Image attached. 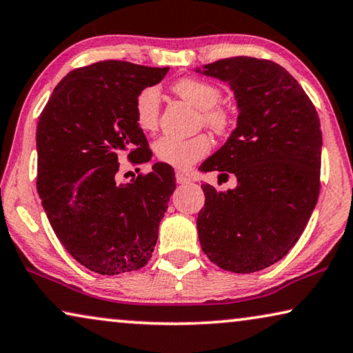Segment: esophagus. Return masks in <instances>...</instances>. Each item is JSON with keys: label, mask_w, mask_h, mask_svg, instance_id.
Instances as JSON below:
<instances>
[{"label": "esophagus", "mask_w": 353, "mask_h": 353, "mask_svg": "<svg viewBox=\"0 0 353 353\" xmlns=\"http://www.w3.org/2000/svg\"><path fill=\"white\" fill-rule=\"evenodd\" d=\"M175 178H176V183H178V185H186V183L192 181V178H191V176L186 175V173L180 172V170H178V172L175 173Z\"/></svg>", "instance_id": "34e87169"}]
</instances>
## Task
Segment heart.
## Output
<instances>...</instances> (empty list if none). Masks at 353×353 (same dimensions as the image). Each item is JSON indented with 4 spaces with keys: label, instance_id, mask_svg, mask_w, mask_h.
<instances>
[{
    "label": "heart",
    "instance_id": "1",
    "mask_svg": "<svg viewBox=\"0 0 353 353\" xmlns=\"http://www.w3.org/2000/svg\"><path fill=\"white\" fill-rule=\"evenodd\" d=\"M173 90L181 99L201 110V122L214 134H226L231 127V114L224 106L218 105L221 92L207 81L183 78L173 84ZM135 121L141 130L152 132L159 124L161 94L156 88L143 89L135 99ZM212 150V141L205 134L191 139H176L164 135L154 143L156 157L164 164L176 168H189L205 157Z\"/></svg>",
    "mask_w": 353,
    "mask_h": 353
}]
</instances>
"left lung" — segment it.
<instances>
[{"label":"left lung","mask_w":353,"mask_h":353,"mask_svg":"<svg viewBox=\"0 0 353 353\" xmlns=\"http://www.w3.org/2000/svg\"><path fill=\"white\" fill-rule=\"evenodd\" d=\"M196 71L229 83L239 106L236 130L201 165L203 172L237 176V188L228 192L202 186L201 247L224 270L256 272L294 247L315 208L319 114L298 81L270 60L231 57Z\"/></svg>","instance_id":"1"}]
</instances>
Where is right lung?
I'll return each mask as SVG.
<instances>
[{
    "instance_id": "right-lung-1",
    "label": "right lung",
    "mask_w": 353,
    "mask_h": 353,
    "mask_svg": "<svg viewBox=\"0 0 353 353\" xmlns=\"http://www.w3.org/2000/svg\"><path fill=\"white\" fill-rule=\"evenodd\" d=\"M168 68L105 60L70 71L37 127V188L50 226L84 268L101 275L139 270L150 261L159 223L175 191L173 168L116 181L119 157L143 164L152 152L135 121V99Z\"/></svg>"
}]
</instances>
